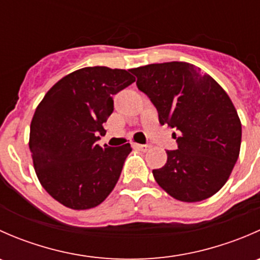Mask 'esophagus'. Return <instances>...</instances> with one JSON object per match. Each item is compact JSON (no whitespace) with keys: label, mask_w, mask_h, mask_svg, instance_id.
I'll list each match as a JSON object with an SVG mask.
<instances>
[{"label":"esophagus","mask_w":260,"mask_h":260,"mask_svg":"<svg viewBox=\"0 0 260 260\" xmlns=\"http://www.w3.org/2000/svg\"><path fill=\"white\" fill-rule=\"evenodd\" d=\"M136 147H137V148L140 149V151H142V152L148 151V149L151 148V146H149V145H136Z\"/></svg>","instance_id":"obj_1"}]
</instances>
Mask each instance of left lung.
Returning <instances> with one entry per match:
<instances>
[{"label": "left lung", "mask_w": 260, "mask_h": 260, "mask_svg": "<svg viewBox=\"0 0 260 260\" xmlns=\"http://www.w3.org/2000/svg\"><path fill=\"white\" fill-rule=\"evenodd\" d=\"M138 89L158 112L162 125L176 128L177 149L167 151L154 180L176 200L196 203L225 185L239 157L242 123L226 91L200 68L183 61L132 69Z\"/></svg>", "instance_id": "obj_1"}]
</instances>
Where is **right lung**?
Masks as SVG:
<instances>
[{
    "label": "right lung",
    "mask_w": 260,
    "mask_h": 260,
    "mask_svg": "<svg viewBox=\"0 0 260 260\" xmlns=\"http://www.w3.org/2000/svg\"><path fill=\"white\" fill-rule=\"evenodd\" d=\"M132 70L89 67L60 79L45 94L30 125L38 179L50 196L74 210L98 206L112 192L129 143L101 147L113 95L135 81Z\"/></svg>",
    "instance_id": "obj_1"
}]
</instances>
